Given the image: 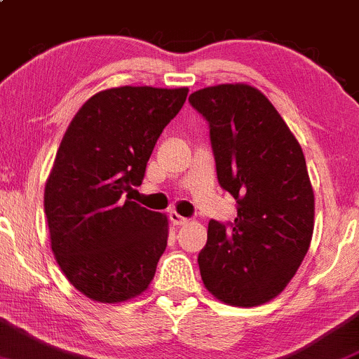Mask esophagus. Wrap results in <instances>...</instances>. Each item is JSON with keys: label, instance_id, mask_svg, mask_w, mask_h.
<instances>
[{"label": "esophagus", "instance_id": "1", "mask_svg": "<svg viewBox=\"0 0 359 359\" xmlns=\"http://www.w3.org/2000/svg\"><path fill=\"white\" fill-rule=\"evenodd\" d=\"M169 221H171V224L172 226H184L188 222V219L187 217H183V215H180L178 212H171V214H169Z\"/></svg>", "mask_w": 359, "mask_h": 359}]
</instances>
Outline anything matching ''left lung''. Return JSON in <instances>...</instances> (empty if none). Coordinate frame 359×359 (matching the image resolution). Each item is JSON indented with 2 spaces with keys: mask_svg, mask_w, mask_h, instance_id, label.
Here are the masks:
<instances>
[{
  "mask_svg": "<svg viewBox=\"0 0 359 359\" xmlns=\"http://www.w3.org/2000/svg\"><path fill=\"white\" fill-rule=\"evenodd\" d=\"M188 101L209 123L219 184L238 203L229 227L209 222L202 280L221 302L258 306L287 286L310 248L315 196L302 145L252 86L207 87Z\"/></svg>",
  "mask_w": 359,
  "mask_h": 359,
  "instance_id": "obj_1",
  "label": "left lung"
}]
</instances>
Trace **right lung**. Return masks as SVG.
Listing matches in <instances>:
<instances>
[{
    "label": "right lung",
    "mask_w": 359,
    "mask_h": 359,
    "mask_svg": "<svg viewBox=\"0 0 359 359\" xmlns=\"http://www.w3.org/2000/svg\"><path fill=\"white\" fill-rule=\"evenodd\" d=\"M188 88L116 87L92 95L68 125L44 190L51 248L94 302L142 294L168 246V217L123 198L140 187L157 138Z\"/></svg>",
    "instance_id": "obj_1"
}]
</instances>
